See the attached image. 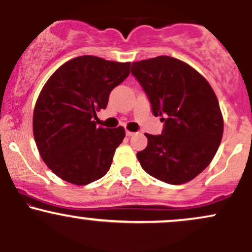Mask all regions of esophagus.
Returning a JSON list of instances; mask_svg holds the SVG:
<instances>
[{
    "instance_id": "34e87169",
    "label": "esophagus",
    "mask_w": 252,
    "mask_h": 252,
    "mask_svg": "<svg viewBox=\"0 0 252 252\" xmlns=\"http://www.w3.org/2000/svg\"><path fill=\"white\" fill-rule=\"evenodd\" d=\"M126 136H129V137H130V136H134L135 132H134V131H129V130H126Z\"/></svg>"
}]
</instances>
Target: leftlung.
Wrapping results in <instances>:
<instances>
[{
  "label": "left lung",
  "mask_w": 252,
  "mask_h": 252,
  "mask_svg": "<svg viewBox=\"0 0 252 252\" xmlns=\"http://www.w3.org/2000/svg\"><path fill=\"white\" fill-rule=\"evenodd\" d=\"M131 73L148 97L161 135L146 134L148 144L137 153L141 167L170 185L194 179L215 158L224 122L216 94L194 68L160 56L131 63Z\"/></svg>",
  "instance_id": "8db88e82"
}]
</instances>
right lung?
Returning <instances> with one entry per match:
<instances>
[{"label":"right lung","instance_id":"right-lung-1","mask_svg":"<svg viewBox=\"0 0 252 252\" xmlns=\"http://www.w3.org/2000/svg\"><path fill=\"white\" fill-rule=\"evenodd\" d=\"M130 63L82 56L52 74L37 98L33 132L41 158L54 174L74 185L100 179L122 143L123 126H97L96 112L129 76Z\"/></svg>","mask_w":252,"mask_h":252}]
</instances>
